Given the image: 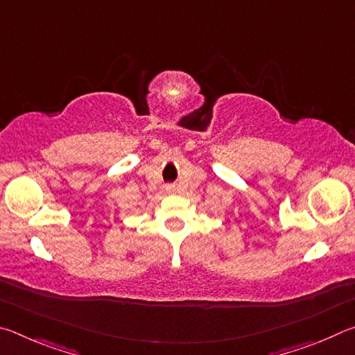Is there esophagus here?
<instances>
[{
	"instance_id": "obj_1",
	"label": "esophagus",
	"mask_w": 355,
	"mask_h": 355,
	"mask_svg": "<svg viewBox=\"0 0 355 355\" xmlns=\"http://www.w3.org/2000/svg\"><path fill=\"white\" fill-rule=\"evenodd\" d=\"M169 191H172V188H169Z\"/></svg>"
}]
</instances>
